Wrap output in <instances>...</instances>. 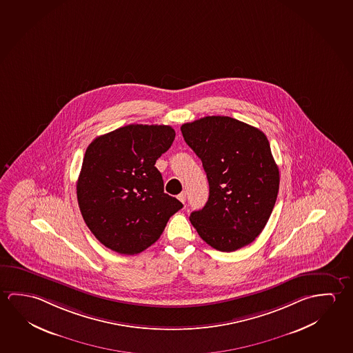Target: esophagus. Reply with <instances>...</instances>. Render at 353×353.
Masks as SVG:
<instances>
[{
    "label": "esophagus",
    "instance_id": "esophagus-1",
    "mask_svg": "<svg viewBox=\"0 0 353 353\" xmlns=\"http://www.w3.org/2000/svg\"><path fill=\"white\" fill-rule=\"evenodd\" d=\"M185 198H187V194H185V192H182V193H179V199L182 203H185Z\"/></svg>",
    "mask_w": 353,
    "mask_h": 353
}]
</instances>
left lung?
Wrapping results in <instances>:
<instances>
[{
  "mask_svg": "<svg viewBox=\"0 0 353 353\" xmlns=\"http://www.w3.org/2000/svg\"><path fill=\"white\" fill-rule=\"evenodd\" d=\"M202 160L208 202L190 220L205 243L232 252L260 235L277 199L279 170L266 135L230 117H204L181 127Z\"/></svg>",
  "mask_w": 353,
  "mask_h": 353,
  "instance_id": "8db88e82",
  "label": "left lung"
}]
</instances>
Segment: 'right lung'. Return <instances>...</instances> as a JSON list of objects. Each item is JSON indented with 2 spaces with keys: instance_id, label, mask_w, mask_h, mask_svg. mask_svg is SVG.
I'll list each match as a JSON object with an SVG mask.
<instances>
[{
  "instance_id": "1",
  "label": "right lung",
  "mask_w": 353,
  "mask_h": 353,
  "mask_svg": "<svg viewBox=\"0 0 353 353\" xmlns=\"http://www.w3.org/2000/svg\"><path fill=\"white\" fill-rule=\"evenodd\" d=\"M170 125L130 124L97 137L85 152L76 192L82 218L105 248L137 254L157 243L183 207L163 193L155 163L174 143Z\"/></svg>"
}]
</instances>
